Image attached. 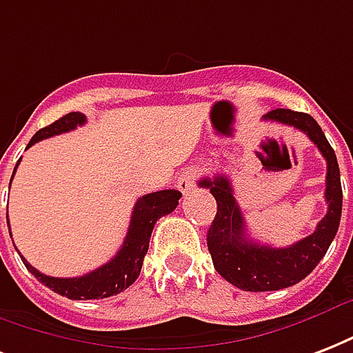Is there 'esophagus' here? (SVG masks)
<instances>
[{
    "mask_svg": "<svg viewBox=\"0 0 353 353\" xmlns=\"http://www.w3.org/2000/svg\"><path fill=\"white\" fill-rule=\"evenodd\" d=\"M194 187V172H183L181 176L177 177V188L181 190L183 194H188L190 190Z\"/></svg>",
    "mask_w": 353,
    "mask_h": 353,
    "instance_id": "obj_1",
    "label": "esophagus"
}]
</instances>
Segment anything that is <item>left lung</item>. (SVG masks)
<instances>
[{
  "instance_id": "8db88e82",
  "label": "left lung",
  "mask_w": 353,
  "mask_h": 353,
  "mask_svg": "<svg viewBox=\"0 0 353 353\" xmlns=\"http://www.w3.org/2000/svg\"><path fill=\"white\" fill-rule=\"evenodd\" d=\"M265 120L300 129L324 155L327 165V212L309 236L287 248H272L248 236V228L233 196L230 177L216 174L200 179L198 185L209 188L216 200V216L207 231V248L212 257V265L225 281L235 285L236 289L250 292L287 289L307 278L326 255L330 244L337 235L343 211V188L337 157L316 120L305 112L290 109H274L266 112Z\"/></svg>"
}]
</instances>
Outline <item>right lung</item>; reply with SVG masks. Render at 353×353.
Instances as JSON below:
<instances>
[{
	"mask_svg": "<svg viewBox=\"0 0 353 353\" xmlns=\"http://www.w3.org/2000/svg\"><path fill=\"white\" fill-rule=\"evenodd\" d=\"M85 122H87V117L83 112H68L66 117L59 118L57 122L37 131L27 144V148H31L44 139H50L53 134L72 131ZM18 165H20V161L16 163L14 172ZM12 177H14V174H12ZM12 177H10V181H12ZM179 198H181V192L174 190V188L159 190V192L139 198L133 207V214H131L128 235L123 239L122 248L118 250V254L109 263H105L103 266H99L85 276H79V278H51V276L39 272L34 266L29 265L23 259V255H21V261L27 266V270L33 274L40 283H44L48 289L61 296H66L70 300H99V298L120 294L122 290L128 289L129 285H133L134 279L141 274L144 255L148 254V248H150V236H152L155 222L161 216L170 214L179 203ZM7 224H9V219H7Z\"/></svg>",
	"mask_w": 353,
	"mask_h": 353,
	"instance_id": "obj_1",
	"label": "right lung"
}]
</instances>
